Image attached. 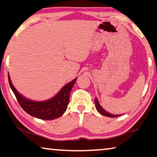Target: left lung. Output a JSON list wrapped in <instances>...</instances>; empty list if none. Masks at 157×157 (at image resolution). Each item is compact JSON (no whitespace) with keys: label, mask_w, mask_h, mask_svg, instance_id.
<instances>
[{"label":"left lung","mask_w":157,"mask_h":157,"mask_svg":"<svg viewBox=\"0 0 157 157\" xmlns=\"http://www.w3.org/2000/svg\"><path fill=\"white\" fill-rule=\"evenodd\" d=\"M95 106H96V108H97L98 112H99V113H101V115L103 116H107V117H110V118H115V117H118V116H120L121 115H113V114L109 113V112H107L106 111H105V110L102 108L101 105H100L99 101H98V99L96 98L95 99Z\"/></svg>","instance_id":"left-lung-1"}]
</instances>
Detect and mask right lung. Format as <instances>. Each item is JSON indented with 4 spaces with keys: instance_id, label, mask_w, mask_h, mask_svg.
Returning <instances> with one entry per match:
<instances>
[{
    "instance_id": "right-lung-1",
    "label": "right lung",
    "mask_w": 157,
    "mask_h": 157,
    "mask_svg": "<svg viewBox=\"0 0 157 157\" xmlns=\"http://www.w3.org/2000/svg\"><path fill=\"white\" fill-rule=\"evenodd\" d=\"M76 80L77 78L65 85L51 99L43 101H35L23 97L16 90L8 74L9 85L21 107L28 114L42 120H53L59 118L65 113L69 103L70 94Z\"/></svg>"
}]
</instances>
